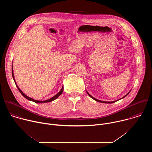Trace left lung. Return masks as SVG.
I'll return each instance as SVG.
<instances>
[{
  "mask_svg": "<svg viewBox=\"0 0 152 152\" xmlns=\"http://www.w3.org/2000/svg\"><path fill=\"white\" fill-rule=\"evenodd\" d=\"M131 91H130L127 94H126L124 96H123L122 98H121V99H118V100H115V101H112V102H106V101H102V100H98V99H96V98H94V97H93L91 95H90L89 93H88V92L86 91V93H87V94H88V96L91 97V98H92L93 99H94V100H96V102H100V103H114V102H117V101H118V100H120V99H123V98H124L126 96H127L129 94V93L131 92Z\"/></svg>",
  "mask_w": 152,
  "mask_h": 152,
  "instance_id": "1",
  "label": "left lung"
}]
</instances>
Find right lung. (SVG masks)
Instances as JSON below:
<instances>
[{"label":"right lung","mask_w":152,"mask_h":152,"mask_svg":"<svg viewBox=\"0 0 152 152\" xmlns=\"http://www.w3.org/2000/svg\"><path fill=\"white\" fill-rule=\"evenodd\" d=\"M12 78H13V79H14V82H15V85H16V86H17V88H18V91H20V93L22 94V96L24 97H25L26 99H28V100H30V101H32V102H35V103H48V102H52V101H53V100H55V99H56L62 93V92H63V90H64V86H62V88H61V90L59 91V92L58 93H57L56 95H55L53 97H52V98H50V99H48V100H43V101H41V100H35V99H32V98H31V97H28V96H26L25 94H24L23 93V91H21L20 88H19V87L18 86V85H17V83H16V82H15V78H14V71H13V67H12Z\"/></svg>","instance_id":"right-lung-1"}]
</instances>
